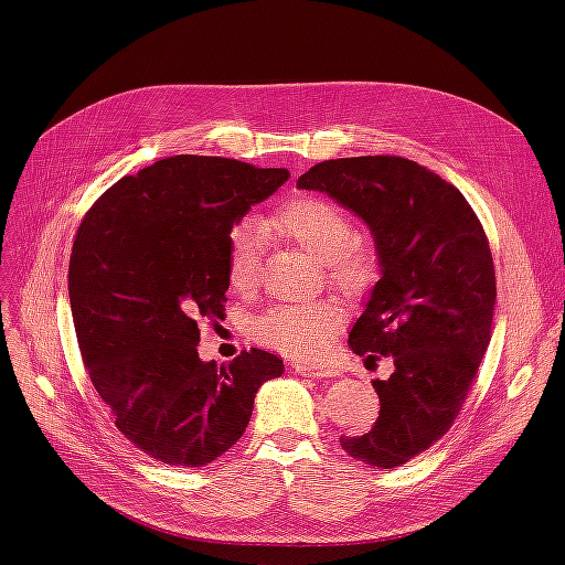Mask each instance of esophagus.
I'll use <instances>...</instances> for the list:
<instances>
[{"label": "esophagus", "instance_id": "esophagus-1", "mask_svg": "<svg viewBox=\"0 0 565 565\" xmlns=\"http://www.w3.org/2000/svg\"><path fill=\"white\" fill-rule=\"evenodd\" d=\"M295 371H298L302 377H334L339 375L334 366L330 364H298L295 366Z\"/></svg>", "mask_w": 565, "mask_h": 565}]
</instances>
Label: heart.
<instances>
[{
    "mask_svg": "<svg viewBox=\"0 0 565 565\" xmlns=\"http://www.w3.org/2000/svg\"><path fill=\"white\" fill-rule=\"evenodd\" d=\"M267 228L298 243L324 263L328 279L345 295H362L377 279L373 249L354 237L345 211L322 196L290 199L267 217ZM263 228L245 220L228 233V284L247 292L258 281ZM339 309L332 305H279L258 318L252 328L256 341L273 345L292 358H318L339 328Z\"/></svg>",
    "mask_w": 565,
    "mask_h": 565,
    "instance_id": "heart-1",
    "label": "heart"
}]
</instances>
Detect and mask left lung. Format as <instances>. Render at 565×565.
Segmentation results:
<instances>
[{
  "label": "left lung",
  "instance_id": "left-lung-1",
  "mask_svg": "<svg viewBox=\"0 0 565 565\" xmlns=\"http://www.w3.org/2000/svg\"><path fill=\"white\" fill-rule=\"evenodd\" d=\"M298 188L371 228L380 279L348 345L366 360L390 354L394 373L373 380L371 430L341 435V447L375 469L401 467L451 428L488 350L497 284L486 231L460 190L396 156L324 160Z\"/></svg>",
  "mask_w": 565,
  "mask_h": 565
}]
</instances>
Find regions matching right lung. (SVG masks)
I'll return each mask as SVG.
<instances>
[{
    "mask_svg": "<svg viewBox=\"0 0 565 565\" xmlns=\"http://www.w3.org/2000/svg\"><path fill=\"white\" fill-rule=\"evenodd\" d=\"M286 169L173 156L124 175L73 243L68 295L84 366L116 428L164 465L203 467L243 437L273 352L199 360V320L224 313L226 241Z\"/></svg>",
    "mask_w": 565,
    "mask_h": 565,
    "instance_id": "add662e5",
    "label": "right lung"
}]
</instances>
